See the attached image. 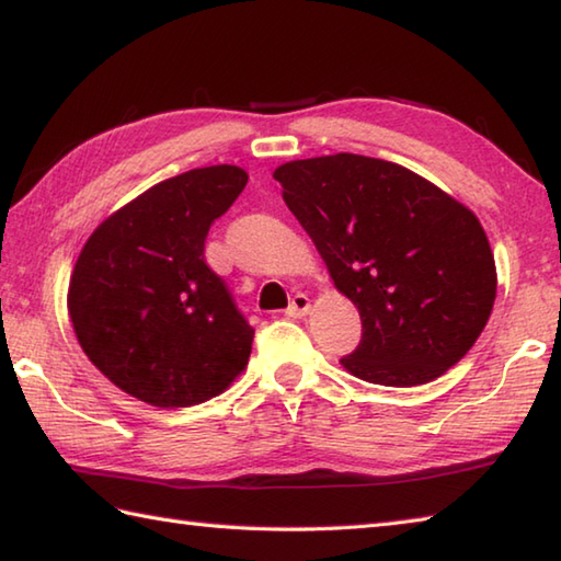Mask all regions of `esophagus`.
<instances>
[{
	"label": "esophagus",
	"mask_w": 561,
	"mask_h": 561,
	"mask_svg": "<svg viewBox=\"0 0 561 561\" xmlns=\"http://www.w3.org/2000/svg\"><path fill=\"white\" fill-rule=\"evenodd\" d=\"M308 310H310V298L306 296V293H298V296H293L286 316L288 318H302V316H308Z\"/></svg>",
	"instance_id": "34e87169"
}]
</instances>
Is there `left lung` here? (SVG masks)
Here are the masks:
<instances>
[{
	"mask_svg": "<svg viewBox=\"0 0 561 561\" xmlns=\"http://www.w3.org/2000/svg\"><path fill=\"white\" fill-rule=\"evenodd\" d=\"M362 340L342 367L371 385L416 387L468 355L490 318L495 259L478 216L407 167L328 154L273 172Z\"/></svg>",
	"mask_w": 561,
	"mask_h": 561,
	"instance_id": "8db88e82",
	"label": "left lung"
}]
</instances>
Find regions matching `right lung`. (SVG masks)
<instances>
[{"label":"right lung","instance_id":"add662e5","mask_svg":"<svg viewBox=\"0 0 561 561\" xmlns=\"http://www.w3.org/2000/svg\"><path fill=\"white\" fill-rule=\"evenodd\" d=\"M245 182L233 164L170 176L85 241L68 316L88 359L125 394L160 409L194 407L249 365L253 328L204 261L209 226Z\"/></svg>","mask_w":561,"mask_h":561}]
</instances>
